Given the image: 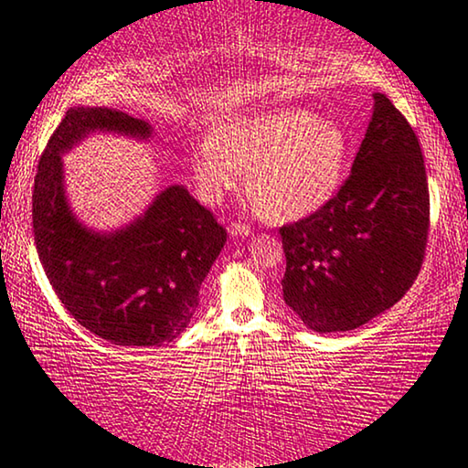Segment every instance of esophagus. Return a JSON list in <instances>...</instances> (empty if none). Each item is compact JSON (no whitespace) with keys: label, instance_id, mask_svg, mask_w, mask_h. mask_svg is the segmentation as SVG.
<instances>
[{"label":"esophagus","instance_id":"esophagus-1","mask_svg":"<svg viewBox=\"0 0 468 468\" xmlns=\"http://www.w3.org/2000/svg\"><path fill=\"white\" fill-rule=\"evenodd\" d=\"M251 233V229L243 223H231L229 225V235L231 237H248Z\"/></svg>","mask_w":468,"mask_h":468}]
</instances>
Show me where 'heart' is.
I'll return each instance as SVG.
<instances>
[{
	"label": "heart",
	"instance_id": "heart-1",
	"mask_svg": "<svg viewBox=\"0 0 468 468\" xmlns=\"http://www.w3.org/2000/svg\"><path fill=\"white\" fill-rule=\"evenodd\" d=\"M348 138L336 122L305 109L237 117L194 148L197 192L220 204L250 171V194L271 220H297L328 204L343 184Z\"/></svg>",
	"mask_w": 468,
	"mask_h": 468
}]
</instances>
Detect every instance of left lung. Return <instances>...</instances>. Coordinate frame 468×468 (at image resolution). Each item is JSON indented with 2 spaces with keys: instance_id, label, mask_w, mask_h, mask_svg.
I'll list each match as a JSON object with an SVG mask.
<instances>
[{
  "instance_id": "8db88e82",
  "label": "left lung",
  "mask_w": 468,
  "mask_h": 468,
  "mask_svg": "<svg viewBox=\"0 0 468 468\" xmlns=\"http://www.w3.org/2000/svg\"><path fill=\"white\" fill-rule=\"evenodd\" d=\"M427 231L421 146L405 115L376 92L345 186L312 217L281 227L284 303L320 335L363 326L410 289Z\"/></svg>"
}]
</instances>
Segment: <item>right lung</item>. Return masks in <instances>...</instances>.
Returning <instances> with one entry per match:
<instances>
[{"label": "right lung", "mask_w": 468, "mask_h": 468, "mask_svg": "<svg viewBox=\"0 0 468 468\" xmlns=\"http://www.w3.org/2000/svg\"><path fill=\"white\" fill-rule=\"evenodd\" d=\"M97 132L153 138V125L123 111H68L47 142L35 177L38 260L55 295L80 326L113 345L161 346L187 328L227 231L179 184L158 192L125 227H86L69 208L61 156Z\"/></svg>", "instance_id": "1"}]
</instances>
